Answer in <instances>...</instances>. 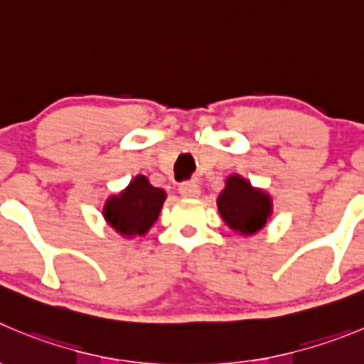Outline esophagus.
<instances>
[{
	"mask_svg": "<svg viewBox=\"0 0 364 364\" xmlns=\"http://www.w3.org/2000/svg\"><path fill=\"white\" fill-rule=\"evenodd\" d=\"M179 193H181L183 198H188V199L198 198V196H199V185H198V183H193V181L183 183V185L179 186Z\"/></svg>",
	"mask_w": 364,
	"mask_h": 364,
	"instance_id": "1",
	"label": "esophagus"
}]
</instances>
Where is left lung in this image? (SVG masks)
Segmentation results:
<instances>
[{
    "instance_id": "obj_1",
    "label": "left lung",
    "mask_w": 364,
    "mask_h": 364,
    "mask_svg": "<svg viewBox=\"0 0 364 364\" xmlns=\"http://www.w3.org/2000/svg\"><path fill=\"white\" fill-rule=\"evenodd\" d=\"M217 208L233 232L253 235L266 226L273 212V203L269 193L253 188L250 181L233 174L226 179V186L217 198Z\"/></svg>"
}]
</instances>
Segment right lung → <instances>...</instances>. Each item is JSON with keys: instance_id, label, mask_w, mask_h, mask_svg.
I'll use <instances>...</instances> for the list:
<instances>
[{"instance_id": "right-lung-1", "label": "right lung", "mask_w": 364, "mask_h": 364, "mask_svg": "<svg viewBox=\"0 0 364 364\" xmlns=\"http://www.w3.org/2000/svg\"><path fill=\"white\" fill-rule=\"evenodd\" d=\"M166 199L165 190L156 188L145 176H136L125 190L111 196L104 205V219L124 237L145 235L158 220Z\"/></svg>"}]
</instances>
